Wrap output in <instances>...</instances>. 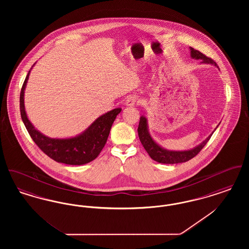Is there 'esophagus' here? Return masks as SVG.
Masks as SVG:
<instances>
[{
	"mask_svg": "<svg viewBox=\"0 0 249 249\" xmlns=\"http://www.w3.org/2000/svg\"><path fill=\"white\" fill-rule=\"evenodd\" d=\"M137 103H138V98H137L136 96H133V95L129 96V97L127 98V100H126V106H127V107H133V106H135Z\"/></svg>",
	"mask_w": 249,
	"mask_h": 249,
	"instance_id": "obj_1",
	"label": "esophagus"
}]
</instances>
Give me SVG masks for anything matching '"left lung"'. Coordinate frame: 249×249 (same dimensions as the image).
Listing matches in <instances>:
<instances>
[{"instance_id":"left-lung-1","label":"left lung","mask_w":249,"mask_h":249,"mask_svg":"<svg viewBox=\"0 0 249 249\" xmlns=\"http://www.w3.org/2000/svg\"><path fill=\"white\" fill-rule=\"evenodd\" d=\"M190 56L192 59H201V63H208V64H213L214 66H217L215 61H213L211 58L206 57L204 54H202L199 50H196L194 48H190ZM218 127V126H217ZM138 135L139 139L142 142V146L146 150V152L150 156L152 160L160 163H165V164H175V163H181V162H186L188 160L194 158L196 155L198 154L203 146L206 144V142L209 141L211 138L212 134L209 135L206 140L201 142L199 145L196 147L190 149V150H185V151H174V150H167L162 148L160 145H159L157 142H155L152 139L151 135L149 134L148 131V126H147V119L145 117L142 116L140 118V122L138 126Z\"/></svg>"}]
</instances>
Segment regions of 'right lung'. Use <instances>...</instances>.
Segmentation results:
<instances>
[{
    "label": "right lung",
    "mask_w": 249,
    "mask_h": 249,
    "mask_svg": "<svg viewBox=\"0 0 249 249\" xmlns=\"http://www.w3.org/2000/svg\"><path fill=\"white\" fill-rule=\"evenodd\" d=\"M30 72L31 70L28 72L21 88L19 105L21 119L34 142L45 154L57 162L69 165H82L92 161L106 145L112 124L121 112V108L113 109L99 117L87 130L75 137L66 139L49 138L36 130L28 119L25 111L24 90Z\"/></svg>",
    "instance_id": "1"
}]
</instances>
